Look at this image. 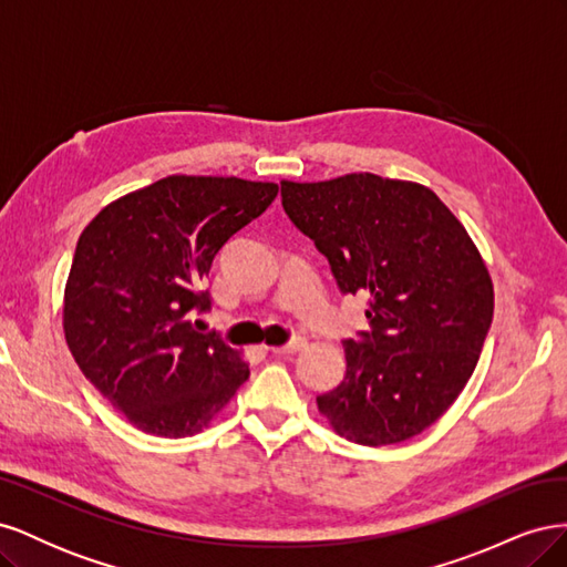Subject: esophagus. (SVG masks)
I'll return each mask as SVG.
<instances>
[{
	"label": "esophagus",
	"mask_w": 567,
	"mask_h": 567,
	"mask_svg": "<svg viewBox=\"0 0 567 567\" xmlns=\"http://www.w3.org/2000/svg\"><path fill=\"white\" fill-rule=\"evenodd\" d=\"M307 348V338L302 336H296L290 342H286V346H279V348H269L274 354H296L300 350Z\"/></svg>",
	"instance_id": "obj_1"
}]
</instances>
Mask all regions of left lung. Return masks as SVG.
I'll list each match as a JSON object with an SVG mask.
<instances>
[{"mask_svg": "<svg viewBox=\"0 0 567 567\" xmlns=\"http://www.w3.org/2000/svg\"><path fill=\"white\" fill-rule=\"evenodd\" d=\"M281 205L340 293L369 296L371 331L342 342L346 379L319 411L367 447L423 433L468 383L492 323V279L468 231L427 186L371 173L281 182Z\"/></svg>", "mask_w": 567, "mask_h": 567, "instance_id": "left-lung-1", "label": "left lung"}]
</instances>
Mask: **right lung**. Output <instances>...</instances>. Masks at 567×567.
I'll return each instance as SVG.
<instances>
[{
  "mask_svg": "<svg viewBox=\"0 0 567 567\" xmlns=\"http://www.w3.org/2000/svg\"><path fill=\"white\" fill-rule=\"evenodd\" d=\"M279 186L173 175L113 200L82 231L63 296V331L87 381L134 427L203 431L250 369L192 315L210 310L203 279L229 238Z\"/></svg>",
  "mask_w": 567,
  "mask_h": 567,
  "instance_id": "obj_1",
  "label": "right lung"
}]
</instances>
